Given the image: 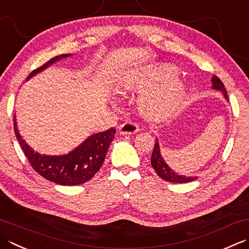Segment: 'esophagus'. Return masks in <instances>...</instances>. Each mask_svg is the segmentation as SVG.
Segmentation results:
<instances>
[{"mask_svg":"<svg viewBox=\"0 0 249 249\" xmlns=\"http://www.w3.org/2000/svg\"><path fill=\"white\" fill-rule=\"evenodd\" d=\"M139 130L138 125L134 123V122H125L122 125L119 126V131L123 135H131L137 133Z\"/></svg>","mask_w":249,"mask_h":249,"instance_id":"esophagus-1","label":"esophagus"}]
</instances>
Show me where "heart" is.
Instances as JSON below:
<instances>
[{
    "label": "heart",
    "instance_id": "obj_1",
    "mask_svg": "<svg viewBox=\"0 0 249 249\" xmlns=\"http://www.w3.org/2000/svg\"><path fill=\"white\" fill-rule=\"evenodd\" d=\"M174 73V68L168 65L154 67L140 74L126 75L120 89L124 92L145 89L138 99L141 114L155 121L167 119L179 109L186 96V85Z\"/></svg>",
    "mask_w": 249,
    "mask_h": 249
}]
</instances>
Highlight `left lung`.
<instances>
[{
  "label": "left lung",
  "mask_w": 249,
  "mask_h": 249,
  "mask_svg": "<svg viewBox=\"0 0 249 249\" xmlns=\"http://www.w3.org/2000/svg\"><path fill=\"white\" fill-rule=\"evenodd\" d=\"M213 89L221 90L223 92V95L226 96V98L228 99V94L226 90V87L223 85V83L221 80L219 79L217 75H213ZM151 165L154 168L155 172L159 175V176L166 180L168 182H174V183H187V182H191L193 180H196V177H186V176H181V175H178L174 172L173 169H170L167 164L164 162V160L160 155V145H159V141L155 140L154 143V148H153V152L152 155H151Z\"/></svg>",
  "instance_id": "obj_1"
}]
</instances>
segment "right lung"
Wrapping results in <instances>:
<instances>
[{
  "mask_svg": "<svg viewBox=\"0 0 249 249\" xmlns=\"http://www.w3.org/2000/svg\"><path fill=\"white\" fill-rule=\"evenodd\" d=\"M68 56L69 53L52 58L40 68L33 70L29 74L28 79L45 69L52 63ZM14 130L18 142L32 168L42 177L61 186H77V184L89 181L94 177L104 163L109 145L115 136V128L112 127L102 133L90 136L70 153L58 155V157H50V155H41L37 152H34L29 147L26 141L19 135L15 119Z\"/></svg>",
  "mask_w": 249,
  "mask_h": 249,
  "instance_id": "add662e5",
  "label": "right lung"
}]
</instances>
